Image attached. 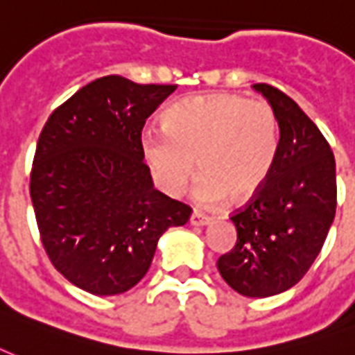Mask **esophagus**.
Wrapping results in <instances>:
<instances>
[{"label": "esophagus", "mask_w": 355, "mask_h": 355, "mask_svg": "<svg viewBox=\"0 0 355 355\" xmlns=\"http://www.w3.org/2000/svg\"><path fill=\"white\" fill-rule=\"evenodd\" d=\"M211 216H207L205 212L201 211H193L191 212V216H190V224L191 225H207V224H211Z\"/></svg>", "instance_id": "1"}]
</instances>
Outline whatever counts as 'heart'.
I'll return each mask as SVG.
<instances>
[{
    "label": "heart",
    "instance_id": "1",
    "mask_svg": "<svg viewBox=\"0 0 355 355\" xmlns=\"http://www.w3.org/2000/svg\"><path fill=\"white\" fill-rule=\"evenodd\" d=\"M280 146L277 112L263 99L233 94L199 96L171 105L162 130H146L141 148L156 184L169 196L184 190L196 169L199 203L254 198L271 175Z\"/></svg>",
    "mask_w": 355,
    "mask_h": 355
}]
</instances>
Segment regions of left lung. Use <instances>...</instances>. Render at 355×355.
<instances>
[{
    "mask_svg": "<svg viewBox=\"0 0 355 355\" xmlns=\"http://www.w3.org/2000/svg\"><path fill=\"white\" fill-rule=\"evenodd\" d=\"M254 90L277 112L280 146L267 182L237 209V243L218 271L244 297H271L306 275L337 209L335 156L322 131L291 97L269 84Z\"/></svg>",
    "mask_w": 355,
    "mask_h": 355,
    "instance_id": "1",
    "label": "left lung"
}]
</instances>
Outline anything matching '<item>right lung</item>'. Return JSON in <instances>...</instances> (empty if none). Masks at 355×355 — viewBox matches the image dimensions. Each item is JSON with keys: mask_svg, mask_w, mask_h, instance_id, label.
Returning <instances> with one entry per match:
<instances>
[{"mask_svg": "<svg viewBox=\"0 0 355 355\" xmlns=\"http://www.w3.org/2000/svg\"><path fill=\"white\" fill-rule=\"evenodd\" d=\"M177 90L120 75L96 78L52 112L33 157L30 196L41 243L71 284L118 295L146 275L157 241L191 209L154 188L146 118Z\"/></svg>", "mask_w": 355, "mask_h": 355, "instance_id": "1", "label": "right lung"}]
</instances>
